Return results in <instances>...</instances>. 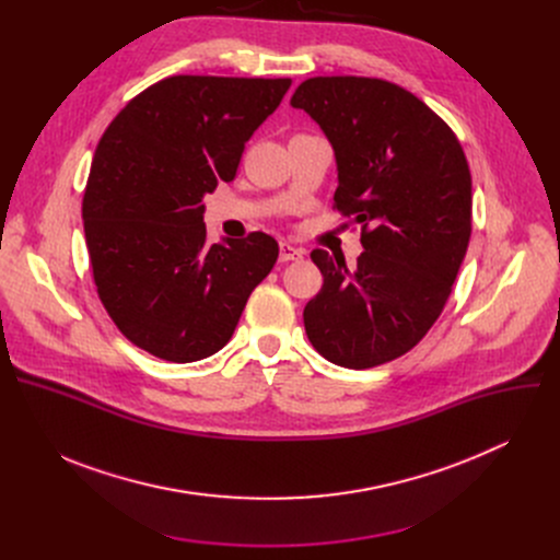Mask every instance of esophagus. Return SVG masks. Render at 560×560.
<instances>
[{
    "label": "esophagus",
    "instance_id": "34e87169",
    "mask_svg": "<svg viewBox=\"0 0 560 560\" xmlns=\"http://www.w3.org/2000/svg\"><path fill=\"white\" fill-rule=\"evenodd\" d=\"M303 250L301 248H296V246H292V244H281V255H279V259L281 261H299V259H303Z\"/></svg>",
    "mask_w": 560,
    "mask_h": 560
}]
</instances>
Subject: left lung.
<instances>
[{
  "label": "left lung",
  "mask_w": 560,
  "mask_h": 560,
  "mask_svg": "<svg viewBox=\"0 0 560 560\" xmlns=\"http://www.w3.org/2000/svg\"><path fill=\"white\" fill-rule=\"evenodd\" d=\"M290 104L330 139L335 206L361 223L348 270L316 248L324 285L303 310L328 361L365 370L412 350L452 292L471 234V175L452 128L406 89L374 77H312Z\"/></svg>",
  "instance_id": "obj_1"
}]
</instances>
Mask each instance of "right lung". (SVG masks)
Returning a JSON list of instances; mask_svg holds the SVG:
<instances>
[{
	"label": "right lung",
	"instance_id": "obj_1",
	"mask_svg": "<svg viewBox=\"0 0 560 560\" xmlns=\"http://www.w3.org/2000/svg\"><path fill=\"white\" fill-rule=\"evenodd\" d=\"M292 79L175 74L110 121L82 217L97 294L137 348L173 363L219 352L277 264L266 232L206 246L203 195L232 182L246 141Z\"/></svg>",
	"mask_w": 560,
	"mask_h": 560
}]
</instances>
